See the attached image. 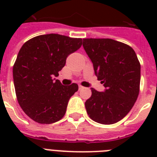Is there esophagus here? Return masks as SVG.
<instances>
[{
    "label": "esophagus",
    "instance_id": "34e87169",
    "mask_svg": "<svg viewBox=\"0 0 157 157\" xmlns=\"http://www.w3.org/2000/svg\"><path fill=\"white\" fill-rule=\"evenodd\" d=\"M84 87L81 86H79V90H83Z\"/></svg>",
    "mask_w": 157,
    "mask_h": 157
}]
</instances>
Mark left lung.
I'll list each match as a JSON object with an SVG mask.
<instances>
[{
  "label": "left lung",
  "mask_w": 157,
  "mask_h": 157,
  "mask_svg": "<svg viewBox=\"0 0 157 157\" xmlns=\"http://www.w3.org/2000/svg\"><path fill=\"white\" fill-rule=\"evenodd\" d=\"M83 47L93 63L103 92L91 88L85 103L89 117L103 124L117 123L126 116L139 93L140 63L134 50L112 39H83Z\"/></svg>",
  "instance_id": "left-lung-1"
}]
</instances>
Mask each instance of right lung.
Masks as SVG:
<instances>
[{
  "mask_svg": "<svg viewBox=\"0 0 157 157\" xmlns=\"http://www.w3.org/2000/svg\"><path fill=\"white\" fill-rule=\"evenodd\" d=\"M81 45V38L52 33L32 38L21 47L13 67V84L18 103L34 121L52 124L65 115L78 86H63L52 78Z\"/></svg>",
  "mask_w": 157,
  "mask_h": 157,
  "instance_id": "1",
  "label": "right lung"
}]
</instances>
